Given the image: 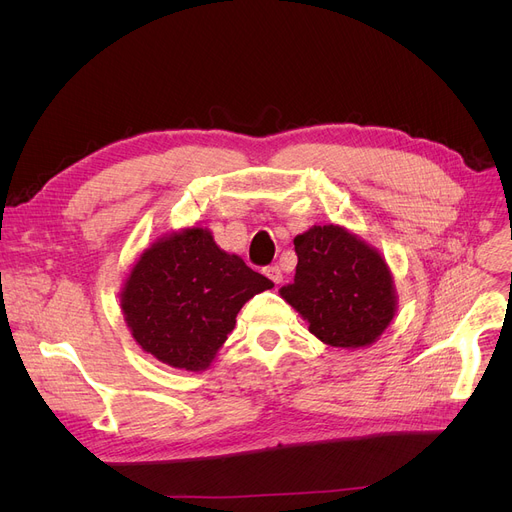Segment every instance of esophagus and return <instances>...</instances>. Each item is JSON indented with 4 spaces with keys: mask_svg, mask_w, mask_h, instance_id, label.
<instances>
[{
    "mask_svg": "<svg viewBox=\"0 0 512 512\" xmlns=\"http://www.w3.org/2000/svg\"><path fill=\"white\" fill-rule=\"evenodd\" d=\"M265 276L270 278L274 284H280V282H282V270H280V265L265 267Z\"/></svg>",
    "mask_w": 512,
    "mask_h": 512,
    "instance_id": "34e87169",
    "label": "esophagus"
}]
</instances>
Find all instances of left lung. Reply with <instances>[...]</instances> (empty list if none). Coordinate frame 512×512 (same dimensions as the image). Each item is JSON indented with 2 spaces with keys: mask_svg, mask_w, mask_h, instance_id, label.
Segmentation results:
<instances>
[{
  "mask_svg": "<svg viewBox=\"0 0 512 512\" xmlns=\"http://www.w3.org/2000/svg\"><path fill=\"white\" fill-rule=\"evenodd\" d=\"M294 251L297 274L280 294L307 319L309 332L336 348L378 340L396 311L394 280L384 257L334 224L299 234Z\"/></svg>",
  "mask_w": 512,
  "mask_h": 512,
  "instance_id": "8db88e82",
  "label": "left lung"
}]
</instances>
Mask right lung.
Instances as JSON below:
<instances>
[{
    "mask_svg": "<svg viewBox=\"0 0 512 512\" xmlns=\"http://www.w3.org/2000/svg\"><path fill=\"white\" fill-rule=\"evenodd\" d=\"M272 280L222 251L207 228L157 238L128 274L120 307L145 353L176 369L203 371L234 330L236 315Z\"/></svg>",
    "mask_w": 512,
    "mask_h": 512,
    "instance_id": "obj_1",
    "label": "right lung"
}]
</instances>
